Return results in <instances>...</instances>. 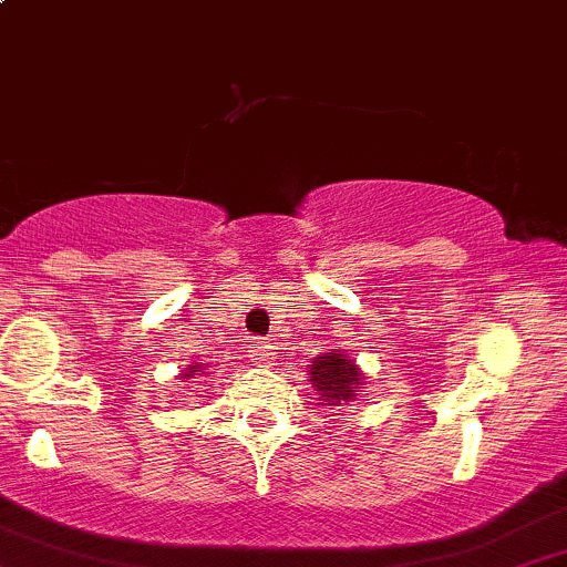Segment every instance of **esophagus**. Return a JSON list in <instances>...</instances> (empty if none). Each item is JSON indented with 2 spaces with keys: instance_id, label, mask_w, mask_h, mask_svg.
Returning a JSON list of instances; mask_svg holds the SVG:
<instances>
[{
  "instance_id": "1",
  "label": "esophagus",
  "mask_w": 567,
  "mask_h": 567,
  "mask_svg": "<svg viewBox=\"0 0 567 567\" xmlns=\"http://www.w3.org/2000/svg\"><path fill=\"white\" fill-rule=\"evenodd\" d=\"M250 357H254V364H258V367H269L271 361H275L271 346H266V343H256L254 351H250Z\"/></svg>"
}]
</instances>
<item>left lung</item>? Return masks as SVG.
I'll use <instances>...</instances> for the list:
<instances>
[{"mask_svg":"<svg viewBox=\"0 0 567 567\" xmlns=\"http://www.w3.org/2000/svg\"><path fill=\"white\" fill-rule=\"evenodd\" d=\"M309 374V383L313 393H317V404L327 409L351 404V401L359 399V391L364 388L361 367L340 349H330L322 357H313Z\"/></svg>","mask_w":567,"mask_h":567,"instance_id":"1","label":"left lung"}]
</instances>
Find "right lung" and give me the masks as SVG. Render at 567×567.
Masks as SVG:
<instances>
[{
    "label": "right lung",
    "mask_w": 567,
    "mask_h": 567,
    "mask_svg": "<svg viewBox=\"0 0 567 567\" xmlns=\"http://www.w3.org/2000/svg\"><path fill=\"white\" fill-rule=\"evenodd\" d=\"M208 370V364H203V361H193V364H187L182 370V383H187V380H193V378H206V374H210V372H206Z\"/></svg>",
    "instance_id": "right-lung-1"
}]
</instances>
